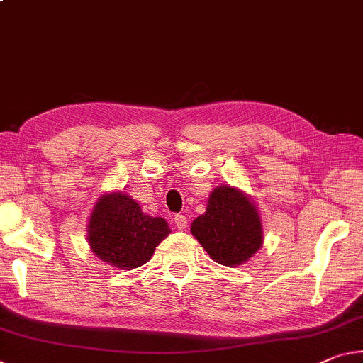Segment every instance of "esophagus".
I'll return each instance as SVG.
<instances>
[{"mask_svg": "<svg viewBox=\"0 0 363 363\" xmlns=\"http://www.w3.org/2000/svg\"><path fill=\"white\" fill-rule=\"evenodd\" d=\"M174 224H176V228L179 229V231H184V229L187 228V216L176 215L174 216Z\"/></svg>", "mask_w": 363, "mask_h": 363, "instance_id": "esophagus-1", "label": "esophagus"}]
</instances>
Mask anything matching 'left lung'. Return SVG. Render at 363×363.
Segmentation results:
<instances>
[{"label":"left lung","instance_id":"obj_1","mask_svg":"<svg viewBox=\"0 0 363 363\" xmlns=\"http://www.w3.org/2000/svg\"><path fill=\"white\" fill-rule=\"evenodd\" d=\"M191 231L206 254L226 267L242 264L263 242L260 216L254 203L229 186L211 192L205 215L194 220Z\"/></svg>","mask_w":363,"mask_h":363}]
</instances>
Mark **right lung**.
<instances>
[{"mask_svg":"<svg viewBox=\"0 0 363 363\" xmlns=\"http://www.w3.org/2000/svg\"><path fill=\"white\" fill-rule=\"evenodd\" d=\"M171 233L163 218L142 213L125 194L101 197L89 224V244L103 262L119 268H137L150 260L155 247Z\"/></svg>","mask_w":363,"mask_h":363,"instance_id":"obj_1","label":"right lung"}]
</instances>
